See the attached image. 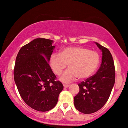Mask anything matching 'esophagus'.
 Instances as JSON below:
<instances>
[{
	"label": "esophagus",
	"instance_id": "obj_1",
	"mask_svg": "<svg viewBox=\"0 0 128 128\" xmlns=\"http://www.w3.org/2000/svg\"><path fill=\"white\" fill-rule=\"evenodd\" d=\"M69 86H70L69 84H64V88H68L69 87Z\"/></svg>",
	"mask_w": 128,
	"mask_h": 128
}]
</instances>
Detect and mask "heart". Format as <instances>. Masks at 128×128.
Returning a JSON list of instances; mask_svg holds the SVG:
<instances>
[{
    "label": "heart",
    "instance_id": "1",
    "mask_svg": "<svg viewBox=\"0 0 128 128\" xmlns=\"http://www.w3.org/2000/svg\"><path fill=\"white\" fill-rule=\"evenodd\" d=\"M100 56L98 52L80 46L67 47L60 54L53 53L50 58V66L54 74L60 76L68 64V69L60 77L63 82L68 83L76 78H89L99 66Z\"/></svg>",
    "mask_w": 128,
    "mask_h": 128
}]
</instances>
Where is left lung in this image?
<instances>
[{
	"label": "left lung",
	"instance_id": "8db88e82",
	"mask_svg": "<svg viewBox=\"0 0 128 128\" xmlns=\"http://www.w3.org/2000/svg\"><path fill=\"white\" fill-rule=\"evenodd\" d=\"M102 52L101 65L95 74L78 84L79 92L74 98L77 110L84 114L99 110L108 101L115 82L112 56L107 48L95 42Z\"/></svg>",
	"mask_w": 128,
	"mask_h": 128
}]
</instances>
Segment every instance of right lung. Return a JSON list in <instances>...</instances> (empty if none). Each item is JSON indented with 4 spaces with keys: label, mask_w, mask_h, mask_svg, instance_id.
I'll use <instances>...</instances> for the list:
<instances>
[{
    "label": "right lung",
    "mask_w": 128,
    "mask_h": 128,
    "mask_svg": "<svg viewBox=\"0 0 128 128\" xmlns=\"http://www.w3.org/2000/svg\"><path fill=\"white\" fill-rule=\"evenodd\" d=\"M53 42L33 40L22 47L16 58L14 75L18 92L27 105L40 112L53 109L64 88L48 62L55 47Z\"/></svg>",
    "instance_id": "add662e5"
}]
</instances>
